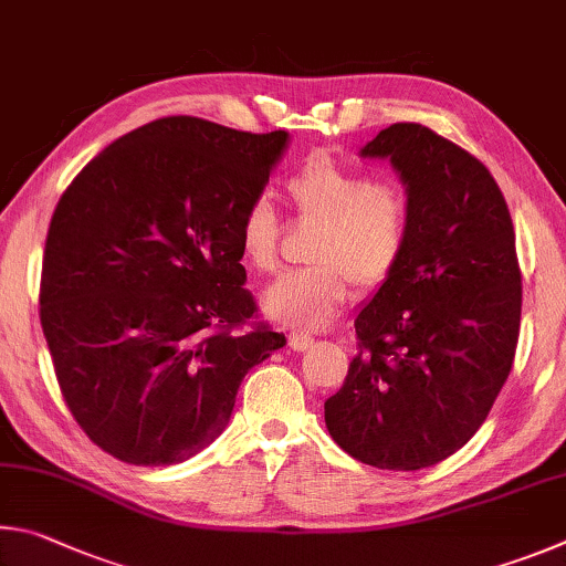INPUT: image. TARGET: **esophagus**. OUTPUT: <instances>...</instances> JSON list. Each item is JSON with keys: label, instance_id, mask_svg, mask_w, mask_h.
<instances>
[{"label": "esophagus", "instance_id": "1", "mask_svg": "<svg viewBox=\"0 0 566 566\" xmlns=\"http://www.w3.org/2000/svg\"><path fill=\"white\" fill-rule=\"evenodd\" d=\"M289 345L293 350H298V353H303V350H308L311 345H313V338L311 335H305V333H291L289 335Z\"/></svg>", "mask_w": 566, "mask_h": 566}]
</instances>
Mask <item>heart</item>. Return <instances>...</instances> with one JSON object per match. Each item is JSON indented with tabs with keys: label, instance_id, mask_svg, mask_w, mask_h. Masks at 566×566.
Listing matches in <instances>:
<instances>
[{
	"label": "heart",
	"instance_id": "obj_1",
	"mask_svg": "<svg viewBox=\"0 0 566 566\" xmlns=\"http://www.w3.org/2000/svg\"><path fill=\"white\" fill-rule=\"evenodd\" d=\"M303 221L318 223L308 258L313 265L289 271L268 285L263 311L285 328L318 331L350 298V281L375 291L400 265L410 233V206L402 186L370 181L360 168L328 151H315L285 184ZM281 218L265 196L245 203L238 218V251L255 273L277 268Z\"/></svg>",
	"mask_w": 566,
	"mask_h": 566
}]
</instances>
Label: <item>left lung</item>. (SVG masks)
Wrapping results in <instances>:
<instances>
[{
    "instance_id": "1",
    "label": "left lung",
    "mask_w": 566,
    "mask_h": 566,
    "mask_svg": "<svg viewBox=\"0 0 566 566\" xmlns=\"http://www.w3.org/2000/svg\"><path fill=\"white\" fill-rule=\"evenodd\" d=\"M360 156L390 158L410 206L402 261L358 318V355L325 400L331 438L378 470H424L488 420L520 338L514 226L480 158L422 124Z\"/></svg>"
}]
</instances>
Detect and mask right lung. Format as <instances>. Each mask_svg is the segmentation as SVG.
I'll list each match as a JSON object with an SVG mask.
<instances>
[{"label": "right lung", "instance_id": "add662e5", "mask_svg": "<svg viewBox=\"0 0 566 566\" xmlns=\"http://www.w3.org/2000/svg\"><path fill=\"white\" fill-rule=\"evenodd\" d=\"M285 142L156 118L106 146L59 198L39 318L66 408L112 458H193L223 432L245 373L285 345L255 321L238 251V218Z\"/></svg>", "mask_w": 566, "mask_h": 566}]
</instances>
